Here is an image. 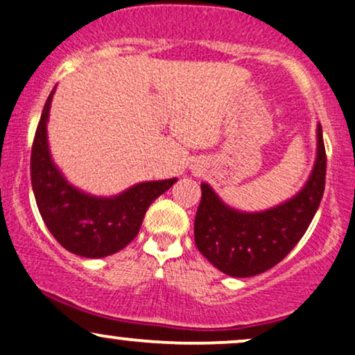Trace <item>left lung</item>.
Listing matches in <instances>:
<instances>
[{"label": "left lung", "mask_w": 355, "mask_h": 355, "mask_svg": "<svg viewBox=\"0 0 355 355\" xmlns=\"http://www.w3.org/2000/svg\"><path fill=\"white\" fill-rule=\"evenodd\" d=\"M326 148L322 126H318V157L309 181L289 201L261 212L229 207L201 184V202L194 219V241L199 252L224 274L251 277L266 272L294 249L314 219L326 187Z\"/></svg>", "instance_id": "8db88e82"}]
</instances>
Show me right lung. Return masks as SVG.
Here are the masks:
<instances>
[{
	"label": "right lung",
	"instance_id": "right-lung-1",
	"mask_svg": "<svg viewBox=\"0 0 355 355\" xmlns=\"http://www.w3.org/2000/svg\"><path fill=\"white\" fill-rule=\"evenodd\" d=\"M54 89L46 99L31 149V184L46 227L54 239L78 256L106 257L121 251L139 232L154 199L176 178L141 182L114 198H96L71 186L54 166L48 148L46 123Z\"/></svg>",
	"mask_w": 355,
	"mask_h": 355
}]
</instances>
